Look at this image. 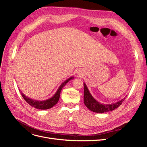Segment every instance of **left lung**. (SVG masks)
Wrapping results in <instances>:
<instances>
[{
  "mask_svg": "<svg viewBox=\"0 0 147 147\" xmlns=\"http://www.w3.org/2000/svg\"><path fill=\"white\" fill-rule=\"evenodd\" d=\"M125 98L112 104H102L96 100L90 94L85 83H84V103L92 112L96 113H105L112 111L121 105Z\"/></svg>",
  "mask_w": 147,
  "mask_h": 147,
  "instance_id": "obj_1",
  "label": "left lung"
}]
</instances>
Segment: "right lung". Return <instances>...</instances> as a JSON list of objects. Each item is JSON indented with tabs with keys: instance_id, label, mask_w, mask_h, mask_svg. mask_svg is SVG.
Masks as SVG:
<instances>
[{
	"instance_id": "add662e5",
	"label": "right lung",
	"mask_w": 147,
	"mask_h": 147,
	"mask_svg": "<svg viewBox=\"0 0 147 147\" xmlns=\"http://www.w3.org/2000/svg\"><path fill=\"white\" fill-rule=\"evenodd\" d=\"M73 78H74V77H70V78L65 80L63 83H62V84L59 88L58 90H57V92H56V94L53 96L51 98L49 99L48 100H44V101L34 100L32 99H30L28 98V97H26L25 95L23 94V93H21V94L22 95V97H23V99L26 100V102L34 108H36L38 109H41V110H46V109H50V108L53 107L55 105H56L57 103V102H58V100L59 99V97H60L61 91L62 89H63V88L65 85V84L67 83L69 80H72Z\"/></svg>"
}]
</instances>
